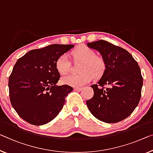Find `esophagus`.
Listing matches in <instances>:
<instances>
[{
    "mask_svg": "<svg viewBox=\"0 0 153 153\" xmlns=\"http://www.w3.org/2000/svg\"><path fill=\"white\" fill-rule=\"evenodd\" d=\"M74 90L76 91H81L82 90V87H74Z\"/></svg>",
    "mask_w": 153,
    "mask_h": 153,
    "instance_id": "esophagus-1",
    "label": "esophagus"
}]
</instances>
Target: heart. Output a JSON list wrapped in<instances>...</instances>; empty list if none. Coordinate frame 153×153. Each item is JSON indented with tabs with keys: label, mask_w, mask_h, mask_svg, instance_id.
Wrapping results in <instances>:
<instances>
[{
	"label": "heart",
	"mask_w": 153,
	"mask_h": 153,
	"mask_svg": "<svg viewBox=\"0 0 153 153\" xmlns=\"http://www.w3.org/2000/svg\"><path fill=\"white\" fill-rule=\"evenodd\" d=\"M72 55L76 62H81L78 67L80 73L62 76L61 77L62 84L79 87L89 82L93 76L98 78L103 76L106 69V63L102 57L96 56L95 51L91 48L82 45L74 50ZM56 68L60 74H65L69 71L71 64L67 53L61 55L57 59Z\"/></svg>",
	"instance_id": "heart-1"
}]
</instances>
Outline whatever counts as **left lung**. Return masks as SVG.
<instances>
[{"instance_id":"left-lung-1","label":"left lung","mask_w":153,"mask_h":153,"mask_svg":"<svg viewBox=\"0 0 153 153\" xmlns=\"http://www.w3.org/2000/svg\"><path fill=\"white\" fill-rule=\"evenodd\" d=\"M87 45L102 55L106 69L98 82L91 85L94 95L86 105L102 122H119L128 117L140 102L143 86L140 68L128 51L106 40ZM106 84L110 87L104 88Z\"/></svg>"}]
</instances>
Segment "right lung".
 <instances>
[{
	"label": "right lung",
	"instance_id": "add662e5",
	"mask_svg": "<svg viewBox=\"0 0 153 153\" xmlns=\"http://www.w3.org/2000/svg\"><path fill=\"white\" fill-rule=\"evenodd\" d=\"M74 47L53 44L33 49L16 62L9 77L10 99L22 120L40 126L53 120L62 110L65 97L74 88L56 85L60 75L56 62Z\"/></svg>",
	"mask_w": 153,
	"mask_h": 153
}]
</instances>
